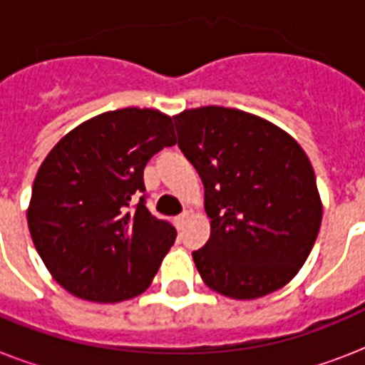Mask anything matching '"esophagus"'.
Returning a JSON list of instances; mask_svg holds the SVG:
<instances>
[{
    "instance_id": "obj_1",
    "label": "esophagus",
    "mask_w": 365,
    "mask_h": 365,
    "mask_svg": "<svg viewBox=\"0 0 365 365\" xmlns=\"http://www.w3.org/2000/svg\"><path fill=\"white\" fill-rule=\"evenodd\" d=\"M185 217H187V212H182L180 216L174 217V223H176V227H178V229L182 227L183 223H185Z\"/></svg>"
}]
</instances>
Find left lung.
Here are the masks:
<instances>
[{"instance_id": "obj_1", "label": "left lung", "mask_w": 365, "mask_h": 365, "mask_svg": "<svg viewBox=\"0 0 365 365\" xmlns=\"http://www.w3.org/2000/svg\"><path fill=\"white\" fill-rule=\"evenodd\" d=\"M174 123L178 148L205 183L212 231L193 259L206 286L233 299L282 288L322 223L305 151L272 123L222 106L183 111Z\"/></svg>"}]
</instances>
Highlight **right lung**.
I'll list each match as a JSON object with an SVG mask.
<instances>
[{
	"label": "right lung",
	"mask_w": 365,
	"mask_h": 365,
	"mask_svg": "<svg viewBox=\"0 0 365 365\" xmlns=\"http://www.w3.org/2000/svg\"><path fill=\"white\" fill-rule=\"evenodd\" d=\"M174 143L172 117L125 108L88 119L51 149L31 187L28 227L62 288L117 303L151 284L176 229L148 210L143 168Z\"/></svg>",
	"instance_id": "add662e5"
}]
</instances>
